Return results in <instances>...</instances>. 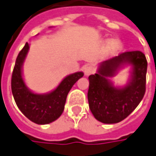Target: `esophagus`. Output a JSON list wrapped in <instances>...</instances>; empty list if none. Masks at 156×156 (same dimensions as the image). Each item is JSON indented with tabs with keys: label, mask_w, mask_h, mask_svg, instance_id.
I'll return each mask as SVG.
<instances>
[{
	"label": "esophagus",
	"mask_w": 156,
	"mask_h": 156,
	"mask_svg": "<svg viewBox=\"0 0 156 156\" xmlns=\"http://www.w3.org/2000/svg\"><path fill=\"white\" fill-rule=\"evenodd\" d=\"M93 71H94V69H93V67L90 65H85V67H84V72H85V76H89V75H91L93 73Z\"/></svg>",
	"instance_id": "obj_1"
}]
</instances>
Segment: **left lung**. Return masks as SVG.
<instances>
[{"label": "left lung", "mask_w": 156, "mask_h": 156, "mask_svg": "<svg viewBox=\"0 0 156 156\" xmlns=\"http://www.w3.org/2000/svg\"><path fill=\"white\" fill-rule=\"evenodd\" d=\"M125 63L133 65L131 80L125 87L118 89L106 78L112 76ZM147 68V58L140 51H126L102 62L98 72L89 76L87 97L95 119L102 123L114 124L126 118L144 97Z\"/></svg>", "instance_id": "left-lung-1"}]
</instances>
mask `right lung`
Masks as SVG:
<instances>
[{"instance_id":"1","label":"right lung","mask_w":156,"mask_h":156,"mask_svg":"<svg viewBox=\"0 0 156 156\" xmlns=\"http://www.w3.org/2000/svg\"><path fill=\"white\" fill-rule=\"evenodd\" d=\"M29 48V44L26 43L17 56L11 78V90L18 108L27 118L39 125L49 124L61 116L69 91L84 73L79 71L67 76L50 93H33L26 87L22 76V65Z\"/></svg>"}]
</instances>
